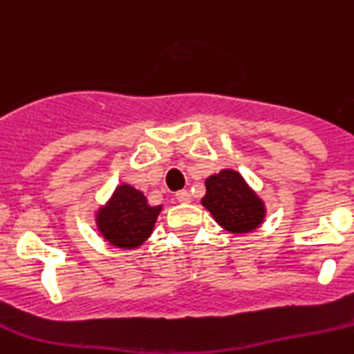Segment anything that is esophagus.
I'll use <instances>...</instances> for the list:
<instances>
[{
	"mask_svg": "<svg viewBox=\"0 0 354 354\" xmlns=\"http://www.w3.org/2000/svg\"><path fill=\"white\" fill-rule=\"evenodd\" d=\"M176 199L178 203H190V192L188 190H180V192H176Z\"/></svg>",
	"mask_w": 354,
	"mask_h": 354,
	"instance_id": "34e87169",
	"label": "esophagus"
}]
</instances>
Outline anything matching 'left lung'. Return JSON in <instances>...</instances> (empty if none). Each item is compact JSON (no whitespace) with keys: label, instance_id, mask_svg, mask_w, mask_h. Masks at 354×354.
<instances>
[{"label":"left lung","instance_id":"obj_1","mask_svg":"<svg viewBox=\"0 0 354 354\" xmlns=\"http://www.w3.org/2000/svg\"><path fill=\"white\" fill-rule=\"evenodd\" d=\"M203 206L223 229L234 234L252 232L266 216L262 201L232 169H223L207 178Z\"/></svg>","mask_w":354,"mask_h":354}]
</instances>
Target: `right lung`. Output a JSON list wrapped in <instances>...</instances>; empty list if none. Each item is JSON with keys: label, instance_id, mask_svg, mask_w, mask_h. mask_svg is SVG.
I'll use <instances>...</instances> for the list:
<instances>
[{"label": "right lung", "instance_id": "1", "mask_svg": "<svg viewBox=\"0 0 354 354\" xmlns=\"http://www.w3.org/2000/svg\"><path fill=\"white\" fill-rule=\"evenodd\" d=\"M160 209V206H150L140 190L120 185L108 206L99 209L95 220L104 239L113 246L131 250L150 237Z\"/></svg>", "mask_w": 354, "mask_h": 354}]
</instances>
